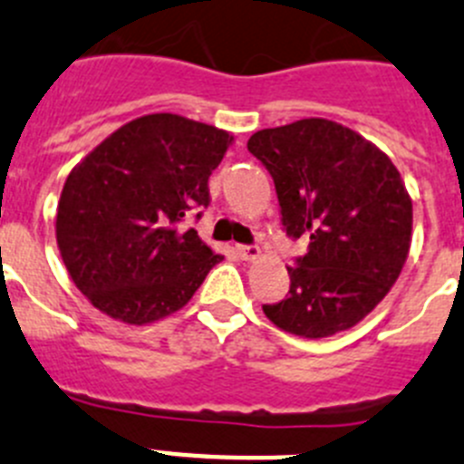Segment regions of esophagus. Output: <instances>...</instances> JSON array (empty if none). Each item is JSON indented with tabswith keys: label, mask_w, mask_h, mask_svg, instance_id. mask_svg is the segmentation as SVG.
Returning <instances> with one entry per match:
<instances>
[{
	"label": "esophagus",
	"mask_w": 464,
	"mask_h": 464,
	"mask_svg": "<svg viewBox=\"0 0 464 464\" xmlns=\"http://www.w3.org/2000/svg\"><path fill=\"white\" fill-rule=\"evenodd\" d=\"M237 254H240V258H245V261H254V258H258V254H261V249H258V245H237Z\"/></svg>",
	"instance_id": "1"
}]
</instances>
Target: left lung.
<instances>
[{
	"instance_id": "left-lung-1",
	"label": "left lung",
	"mask_w": 464,
	"mask_h": 464,
	"mask_svg": "<svg viewBox=\"0 0 464 464\" xmlns=\"http://www.w3.org/2000/svg\"><path fill=\"white\" fill-rule=\"evenodd\" d=\"M247 150L273 175L286 236L310 237L289 268V295L263 312L310 340L349 331L407 261L411 198L400 170L361 133L324 118L261 129Z\"/></svg>"
}]
</instances>
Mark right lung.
Listing matches in <instances>:
<instances>
[{
	"instance_id": "obj_1",
	"label": "right lung",
	"mask_w": 464,
	"mask_h": 464,
	"mask_svg": "<svg viewBox=\"0 0 464 464\" xmlns=\"http://www.w3.org/2000/svg\"><path fill=\"white\" fill-rule=\"evenodd\" d=\"M233 136L173 112L111 133L71 170L57 203V247L97 310L131 325L185 307L222 261L187 217L210 206L208 178Z\"/></svg>"
}]
</instances>
